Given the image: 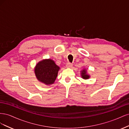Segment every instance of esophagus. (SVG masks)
Returning a JSON list of instances; mask_svg holds the SVG:
<instances>
[{"instance_id": "obj_1", "label": "esophagus", "mask_w": 129, "mask_h": 129, "mask_svg": "<svg viewBox=\"0 0 129 129\" xmlns=\"http://www.w3.org/2000/svg\"><path fill=\"white\" fill-rule=\"evenodd\" d=\"M72 66H73V64L71 63H69V62L67 63V65H66V67H67V68H72Z\"/></svg>"}]
</instances>
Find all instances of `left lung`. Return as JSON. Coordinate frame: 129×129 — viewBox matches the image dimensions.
Returning <instances> with one entry per match:
<instances>
[{"instance_id":"8db88e82","label":"left lung","mask_w":129,"mask_h":129,"mask_svg":"<svg viewBox=\"0 0 129 129\" xmlns=\"http://www.w3.org/2000/svg\"><path fill=\"white\" fill-rule=\"evenodd\" d=\"M81 77L82 78H83V79H88L90 78V76L88 75V74L87 73V71L85 69H83L82 71H81Z\"/></svg>"}]
</instances>
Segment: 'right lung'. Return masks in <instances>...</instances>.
Segmentation results:
<instances>
[{"instance_id":"obj_1","label":"right lung","mask_w":129,"mask_h":129,"mask_svg":"<svg viewBox=\"0 0 129 129\" xmlns=\"http://www.w3.org/2000/svg\"><path fill=\"white\" fill-rule=\"evenodd\" d=\"M60 67L55 62L49 58L39 62L34 68V72L39 81L50 85L55 82Z\"/></svg>"}]
</instances>
